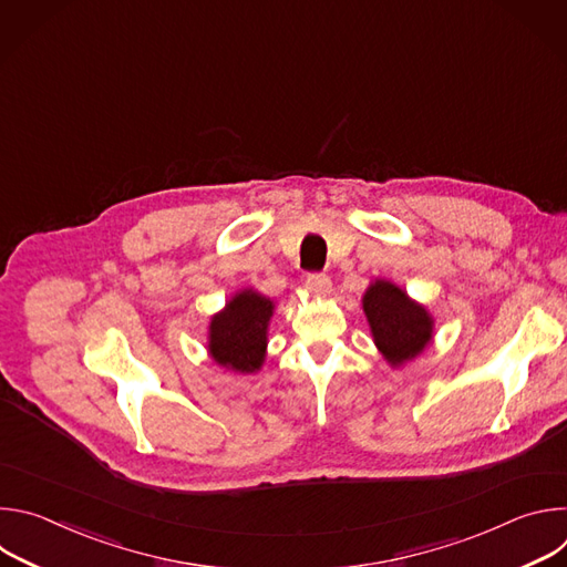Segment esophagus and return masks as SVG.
<instances>
[{
    "instance_id": "34e87169",
    "label": "esophagus",
    "mask_w": 567,
    "mask_h": 567,
    "mask_svg": "<svg viewBox=\"0 0 567 567\" xmlns=\"http://www.w3.org/2000/svg\"><path fill=\"white\" fill-rule=\"evenodd\" d=\"M305 287H307L311 293L322 296V293H328V291L332 289V280H330V276H326V274H309V276L305 278Z\"/></svg>"
}]
</instances>
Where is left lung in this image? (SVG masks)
Listing matches in <instances>:
<instances>
[{
    "mask_svg": "<svg viewBox=\"0 0 567 567\" xmlns=\"http://www.w3.org/2000/svg\"><path fill=\"white\" fill-rule=\"evenodd\" d=\"M363 311L381 354L399 365L420 354L431 341L433 320L399 287L377 280L363 296Z\"/></svg>",
    "mask_w": 567,
    "mask_h": 567,
    "instance_id": "8db88e82",
    "label": "left lung"
}]
</instances>
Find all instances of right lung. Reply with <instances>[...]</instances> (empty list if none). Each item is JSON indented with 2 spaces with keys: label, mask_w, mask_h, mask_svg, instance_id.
Masks as SVG:
<instances>
[{
  "label": "right lung",
  "mask_w": 567,
  "mask_h": 567,
  "mask_svg": "<svg viewBox=\"0 0 567 567\" xmlns=\"http://www.w3.org/2000/svg\"><path fill=\"white\" fill-rule=\"evenodd\" d=\"M274 302L256 291L237 293L210 320V357L237 372H254L265 361L267 326Z\"/></svg>",
  "instance_id": "1"
}]
</instances>
